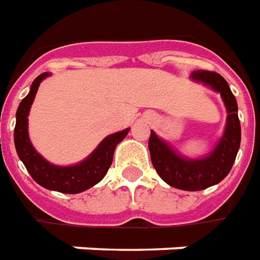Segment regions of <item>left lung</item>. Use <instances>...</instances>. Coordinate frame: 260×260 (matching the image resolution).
<instances>
[{"label":"left lung","mask_w":260,"mask_h":260,"mask_svg":"<svg viewBox=\"0 0 260 260\" xmlns=\"http://www.w3.org/2000/svg\"><path fill=\"white\" fill-rule=\"evenodd\" d=\"M192 79L202 81L220 92L227 108V126L220 143L209 156L190 160L179 156L151 130L148 148L155 170L165 183L184 191L205 190L220 183L230 173L241 143V126L238 119V107L227 81L216 72L197 70Z\"/></svg>","instance_id":"left-lung-1"}]
</instances>
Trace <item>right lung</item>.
<instances>
[{"mask_svg": "<svg viewBox=\"0 0 260 260\" xmlns=\"http://www.w3.org/2000/svg\"><path fill=\"white\" fill-rule=\"evenodd\" d=\"M48 76V73L40 75L31 84L30 92L24 96L16 112V126H15V147L19 158L23 162L26 169L36 183L48 190L59 191L65 194H77L88 190L90 187L100 183L113 160V152L116 145L127 136L128 128L115 133L102 141L98 148L81 164L75 166H54L47 162L41 155L36 152L30 143L27 134V116L40 83Z\"/></svg>", "mask_w": 260, "mask_h": 260, "instance_id": "right-lung-1", "label": "right lung"}]
</instances>
